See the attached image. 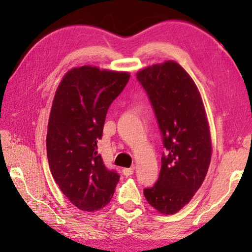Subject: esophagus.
<instances>
[{
	"label": "esophagus",
	"instance_id": "34e87169",
	"mask_svg": "<svg viewBox=\"0 0 252 252\" xmlns=\"http://www.w3.org/2000/svg\"><path fill=\"white\" fill-rule=\"evenodd\" d=\"M122 172H123V174H125L126 176H130V175H132L133 173H134V167L125 168V169L122 170Z\"/></svg>",
	"mask_w": 252,
	"mask_h": 252
}]
</instances>
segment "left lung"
<instances>
[{
	"instance_id": "1",
	"label": "left lung",
	"mask_w": 252,
	"mask_h": 252,
	"mask_svg": "<svg viewBox=\"0 0 252 252\" xmlns=\"http://www.w3.org/2000/svg\"><path fill=\"white\" fill-rule=\"evenodd\" d=\"M156 114L163 146L161 169L147 202L161 215L179 212L205 181L212 142L205 106L196 83L174 61L154 63L136 72Z\"/></svg>"
}]
</instances>
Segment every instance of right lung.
<instances>
[{
    "label": "right lung",
    "mask_w": 252,
    "mask_h": 252,
    "mask_svg": "<svg viewBox=\"0 0 252 252\" xmlns=\"http://www.w3.org/2000/svg\"><path fill=\"white\" fill-rule=\"evenodd\" d=\"M130 79L127 71L84 65L58 84L47 125L46 151L56 184L73 206L95 212L111 200L120 176L97 154L107 110Z\"/></svg>",
    "instance_id": "right-lung-1"
}]
</instances>
